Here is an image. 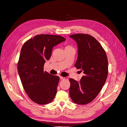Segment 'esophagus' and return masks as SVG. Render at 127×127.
I'll return each mask as SVG.
<instances>
[{
    "label": "esophagus",
    "instance_id": "esophagus-1",
    "mask_svg": "<svg viewBox=\"0 0 127 127\" xmlns=\"http://www.w3.org/2000/svg\"><path fill=\"white\" fill-rule=\"evenodd\" d=\"M65 78L64 77H61V76H60V79H61V80H62V79H64Z\"/></svg>",
    "mask_w": 127,
    "mask_h": 127
}]
</instances>
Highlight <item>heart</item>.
<instances>
[{
  "instance_id": "heart-1",
  "label": "heart",
  "mask_w": 127,
  "mask_h": 127,
  "mask_svg": "<svg viewBox=\"0 0 127 127\" xmlns=\"http://www.w3.org/2000/svg\"><path fill=\"white\" fill-rule=\"evenodd\" d=\"M71 48V47H70V45H67L66 47V48H65V49H66V48Z\"/></svg>"
}]
</instances>
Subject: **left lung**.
I'll return each mask as SVG.
<instances>
[{
    "instance_id": "left-lung-1",
    "label": "left lung",
    "mask_w": 127,
    "mask_h": 127,
    "mask_svg": "<svg viewBox=\"0 0 127 127\" xmlns=\"http://www.w3.org/2000/svg\"><path fill=\"white\" fill-rule=\"evenodd\" d=\"M69 36L78 46L75 66L84 74L78 82L69 79V95L75 103L86 104L95 99L104 85L108 75V61L104 50L94 37L81 33Z\"/></svg>"
}]
</instances>
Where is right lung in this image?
Returning <instances> with one entry per match:
<instances>
[{
	"instance_id": "obj_1",
	"label": "right lung",
	"mask_w": 127,
	"mask_h": 127,
	"mask_svg": "<svg viewBox=\"0 0 127 127\" xmlns=\"http://www.w3.org/2000/svg\"><path fill=\"white\" fill-rule=\"evenodd\" d=\"M64 41L60 35L41 34L23 45L17 70L25 92L34 102L44 105L54 99L60 78L44 72L43 66L50 58L53 48Z\"/></svg>"
}]
</instances>
